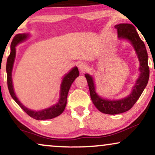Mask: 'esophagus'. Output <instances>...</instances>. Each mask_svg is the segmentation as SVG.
Listing matches in <instances>:
<instances>
[{"label": "esophagus", "mask_w": 155, "mask_h": 155, "mask_svg": "<svg viewBox=\"0 0 155 155\" xmlns=\"http://www.w3.org/2000/svg\"><path fill=\"white\" fill-rule=\"evenodd\" d=\"M79 69L80 71H81V73H84V72L87 71L88 68H87V66H86V64L81 62L79 64Z\"/></svg>", "instance_id": "34e87169"}]
</instances>
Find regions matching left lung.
<instances>
[{
  "mask_svg": "<svg viewBox=\"0 0 155 155\" xmlns=\"http://www.w3.org/2000/svg\"><path fill=\"white\" fill-rule=\"evenodd\" d=\"M118 38L127 39L133 45L137 52L140 65V74L130 96L118 101H110L99 97L95 91L94 80L88 74H85L93 103L101 113L106 114H119L129 110L133 107L147 86L149 80L150 69L147 63V52L145 45L138 35L135 27L131 24L123 23L115 25Z\"/></svg>",
  "mask_w": 155,
  "mask_h": 155,
  "instance_id": "8db88e82",
  "label": "left lung"
}]
</instances>
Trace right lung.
I'll return each instance as SVG.
<instances>
[{
    "label": "right lung",
    "instance_id": "add662e5",
    "mask_svg": "<svg viewBox=\"0 0 155 155\" xmlns=\"http://www.w3.org/2000/svg\"><path fill=\"white\" fill-rule=\"evenodd\" d=\"M28 38V35L25 34H18L14 37L13 41L11 42V51L10 55L8 57L7 64H6V71H7V82L8 88L9 90L10 96H12L15 101L19 105L20 108L23 110L28 115H30L32 118L36 120H47L51 119L53 117L58 116L64 110V108L67 105V95L71 84L73 83L74 80L77 76L79 75V70L77 67H74L71 70L69 74H67L63 79V81L61 85V91H60V98L58 104L51 106L50 108L45 109L43 110L34 111L28 109L25 106H24L19 101L17 97H16L15 93H14L13 82H12V70H13V63L15 57V46L18 43L22 42Z\"/></svg>",
    "mask_w": 155,
    "mask_h": 155
}]
</instances>
